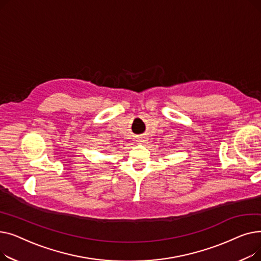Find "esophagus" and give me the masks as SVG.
I'll list each match as a JSON object with an SVG mask.
<instances>
[{
  "label": "esophagus",
  "instance_id": "esophagus-1",
  "mask_svg": "<svg viewBox=\"0 0 261 261\" xmlns=\"http://www.w3.org/2000/svg\"><path fill=\"white\" fill-rule=\"evenodd\" d=\"M138 142H139V143H142V142H145V141H144V140H139Z\"/></svg>",
  "mask_w": 261,
  "mask_h": 261
}]
</instances>
